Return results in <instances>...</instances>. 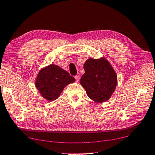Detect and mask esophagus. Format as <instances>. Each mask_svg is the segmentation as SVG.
<instances>
[{"label": "esophagus", "mask_w": 155, "mask_h": 155, "mask_svg": "<svg viewBox=\"0 0 155 155\" xmlns=\"http://www.w3.org/2000/svg\"><path fill=\"white\" fill-rule=\"evenodd\" d=\"M75 81H76V82H78V81L80 80V75H75Z\"/></svg>", "instance_id": "1"}]
</instances>
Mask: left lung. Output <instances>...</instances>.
Here are the masks:
<instances>
[{"instance_id": "8db88e82", "label": "left lung", "mask_w": 155, "mask_h": 155, "mask_svg": "<svg viewBox=\"0 0 155 155\" xmlns=\"http://www.w3.org/2000/svg\"><path fill=\"white\" fill-rule=\"evenodd\" d=\"M84 69L80 82L87 96L96 102L110 98L117 85V75L109 61L105 58H89L84 64Z\"/></svg>"}]
</instances>
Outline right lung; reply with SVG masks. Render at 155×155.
I'll return each mask as SVG.
<instances>
[{"label":"right lung","mask_w":155,"mask_h":155,"mask_svg":"<svg viewBox=\"0 0 155 155\" xmlns=\"http://www.w3.org/2000/svg\"><path fill=\"white\" fill-rule=\"evenodd\" d=\"M75 81V78L67 71L58 66L51 64L39 71L35 85L45 99L53 101L59 96L66 85Z\"/></svg>","instance_id":"right-lung-1"}]
</instances>
